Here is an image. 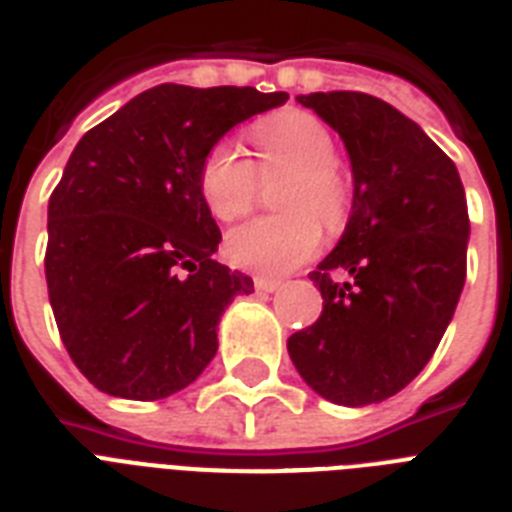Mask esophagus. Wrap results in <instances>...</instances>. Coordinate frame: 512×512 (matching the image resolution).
<instances>
[{
    "label": "esophagus",
    "mask_w": 512,
    "mask_h": 512,
    "mask_svg": "<svg viewBox=\"0 0 512 512\" xmlns=\"http://www.w3.org/2000/svg\"><path fill=\"white\" fill-rule=\"evenodd\" d=\"M279 287H281L279 279H268V276H257L255 279L257 292H276Z\"/></svg>",
    "instance_id": "esophagus-1"
}]
</instances>
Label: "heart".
<instances>
[{
    "label": "heart",
    "mask_w": 512,
    "mask_h": 512,
    "mask_svg": "<svg viewBox=\"0 0 512 512\" xmlns=\"http://www.w3.org/2000/svg\"><path fill=\"white\" fill-rule=\"evenodd\" d=\"M255 143L260 148L257 170L233 140L209 146L199 167V193L212 217L233 223L255 204L257 172L289 170L292 177L276 196V204L287 212L255 217L225 239V255L233 265L257 273H287L316 255L320 219L332 228L345 217L348 183L335 164V135L313 114L295 111L260 124Z\"/></svg>",
    "instance_id": "heart-1"
}]
</instances>
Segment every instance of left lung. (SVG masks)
Instances as JSON below:
<instances>
[{
	"mask_svg": "<svg viewBox=\"0 0 512 512\" xmlns=\"http://www.w3.org/2000/svg\"><path fill=\"white\" fill-rule=\"evenodd\" d=\"M342 138L353 209L311 281L324 311L287 340L297 372L342 406L377 404L422 372L454 316L468 271V201L454 162L385 100L300 95ZM350 275L337 282L336 273Z\"/></svg>",
	"mask_w": 512,
	"mask_h": 512,
	"instance_id": "1",
	"label": "left lung"
}]
</instances>
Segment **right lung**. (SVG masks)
<instances>
[{
  "mask_svg": "<svg viewBox=\"0 0 512 512\" xmlns=\"http://www.w3.org/2000/svg\"><path fill=\"white\" fill-rule=\"evenodd\" d=\"M255 87L159 84L92 127L47 207L44 276L60 340L108 396L156 401L217 353V321L252 279L215 260L199 193L209 146L287 103Z\"/></svg>",
  "mask_w": 512,
  "mask_h": 512,
  "instance_id": "add662e5",
  "label": "right lung"
}]
</instances>
